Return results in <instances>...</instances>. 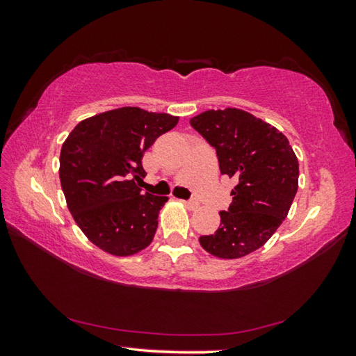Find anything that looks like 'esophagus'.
Segmentation results:
<instances>
[{"label":"esophagus","mask_w":356,"mask_h":356,"mask_svg":"<svg viewBox=\"0 0 356 356\" xmlns=\"http://www.w3.org/2000/svg\"><path fill=\"white\" fill-rule=\"evenodd\" d=\"M184 204H185V206L188 207L190 210H195V209L200 207V204H197L196 201H184Z\"/></svg>","instance_id":"1"}]
</instances>
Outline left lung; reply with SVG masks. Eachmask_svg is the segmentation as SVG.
I'll use <instances>...</instances> for the list:
<instances>
[{"label": "left lung", "instance_id": "obj_1", "mask_svg": "<svg viewBox=\"0 0 356 356\" xmlns=\"http://www.w3.org/2000/svg\"><path fill=\"white\" fill-rule=\"evenodd\" d=\"M190 124L215 147L221 174L237 180L220 227L200 243L216 257H243L264 246L287 216L298 190L297 156L278 129L237 108L204 111Z\"/></svg>", "mask_w": 356, "mask_h": 356}]
</instances>
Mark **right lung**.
Masks as SVG:
<instances>
[{
	"mask_svg": "<svg viewBox=\"0 0 356 356\" xmlns=\"http://www.w3.org/2000/svg\"><path fill=\"white\" fill-rule=\"evenodd\" d=\"M177 116L138 106L81 120L64 141L59 179L67 207L84 236L113 256H131L150 245L166 196L143 193V155L174 129Z\"/></svg>",
	"mask_w": 356,
	"mask_h": 356,
	"instance_id": "right-lung-1",
	"label": "right lung"
}]
</instances>
